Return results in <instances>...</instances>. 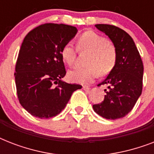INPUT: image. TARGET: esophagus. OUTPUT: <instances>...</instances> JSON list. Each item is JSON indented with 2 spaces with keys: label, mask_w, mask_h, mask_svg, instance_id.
<instances>
[{
  "label": "esophagus",
  "mask_w": 154,
  "mask_h": 154,
  "mask_svg": "<svg viewBox=\"0 0 154 154\" xmlns=\"http://www.w3.org/2000/svg\"><path fill=\"white\" fill-rule=\"evenodd\" d=\"M83 89L85 90V91H89V89H90V88H89V86H88V85H83Z\"/></svg>",
  "instance_id": "34e87169"
}]
</instances>
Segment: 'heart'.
Masks as SVG:
<instances>
[{
  "label": "heart",
  "mask_w": 154,
  "mask_h": 154,
  "mask_svg": "<svg viewBox=\"0 0 154 154\" xmlns=\"http://www.w3.org/2000/svg\"><path fill=\"white\" fill-rule=\"evenodd\" d=\"M78 48L82 51H88L90 55L86 61L87 67H76L69 72V77L73 82L88 84L98 75L109 73L117 61V50L111 42L96 32L89 31L80 37ZM77 53L72 42L63 47L61 57L69 65L74 64Z\"/></svg>",
  "instance_id": "b5f03b06"
}]
</instances>
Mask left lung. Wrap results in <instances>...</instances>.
<instances>
[{
  "label": "left lung",
  "mask_w": 154,
  "mask_h": 154,
  "mask_svg": "<svg viewBox=\"0 0 154 154\" xmlns=\"http://www.w3.org/2000/svg\"><path fill=\"white\" fill-rule=\"evenodd\" d=\"M109 37L117 50V61L101 85H105L104 101L93 105L105 119L116 120L129 113L142 91L143 63L134 40L125 31L114 25H95Z\"/></svg>",
  "instance_id": "obj_1"
}]
</instances>
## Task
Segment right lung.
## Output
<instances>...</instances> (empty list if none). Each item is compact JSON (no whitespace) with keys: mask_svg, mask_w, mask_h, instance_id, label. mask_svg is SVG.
<instances>
[{"mask_svg":"<svg viewBox=\"0 0 154 154\" xmlns=\"http://www.w3.org/2000/svg\"><path fill=\"white\" fill-rule=\"evenodd\" d=\"M77 28L47 23L24 38L15 68L17 94L26 111L50 118L62 111L72 93L82 85L63 82L66 74L61 50L77 34Z\"/></svg>","mask_w":154,"mask_h":154,"instance_id":"add662e5","label":"right lung"}]
</instances>
